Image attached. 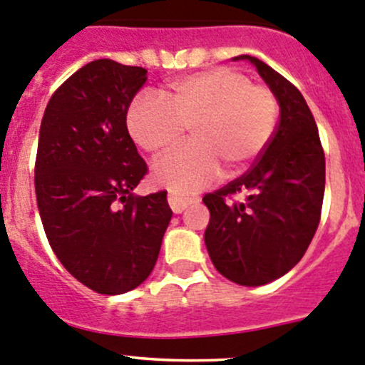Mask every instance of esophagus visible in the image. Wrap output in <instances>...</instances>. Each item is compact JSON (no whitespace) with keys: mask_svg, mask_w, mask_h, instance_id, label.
<instances>
[{"mask_svg":"<svg viewBox=\"0 0 365 365\" xmlns=\"http://www.w3.org/2000/svg\"><path fill=\"white\" fill-rule=\"evenodd\" d=\"M195 200H197V198L184 197V195L174 193V191H170V193H168V205H170V209L174 210L175 214L182 212V210L186 209L190 204H193Z\"/></svg>","mask_w":365,"mask_h":365,"instance_id":"obj_1","label":"esophagus"}]
</instances>
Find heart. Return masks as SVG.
I'll return each mask as SVG.
<instances>
[{
  "label": "heart",
  "mask_w": 365,
  "mask_h": 365,
  "mask_svg": "<svg viewBox=\"0 0 365 365\" xmlns=\"http://www.w3.org/2000/svg\"><path fill=\"white\" fill-rule=\"evenodd\" d=\"M279 103L265 86L232 68H216L170 84V100L140 95L126 115L131 138L144 151L163 155L182 138L191 142L161 158L153 181L178 193H193L220 175L237 174L272 140Z\"/></svg>",
  "instance_id": "heart-1"
}]
</instances>
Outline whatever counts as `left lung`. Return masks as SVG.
<instances>
[{
    "instance_id": "1",
    "label": "left lung",
    "mask_w": 365,
    "mask_h": 365,
    "mask_svg": "<svg viewBox=\"0 0 365 365\" xmlns=\"http://www.w3.org/2000/svg\"><path fill=\"white\" fill-rule=\"evenodd\" d=\"M237 59L257 66L279 103V123L246 174L204 197L210 212L204 239L221 276L260 287L294 269L314 237L325 193V155L299 89L253 56Z\"/></svg>"
}]
</instances>
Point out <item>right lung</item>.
<instances>
[{"mask_svg":"<svg viewBox=\"0 0 365 365\" xmlns=\"http://www.w3.org/2000/svg\"><path fill=\"white\" fill-rule=\"evenodd\" d=\"M148 70L96 59L66 78L40 125L35 191L45 235L63 267L96 294L144 283L170 223L167 191L137 197L148 174L126 126Z\"/></svg>","mask_w":365,"mask_h":365,"instance_id":"right-lung-1","label":"right lung"}]
</instances>
